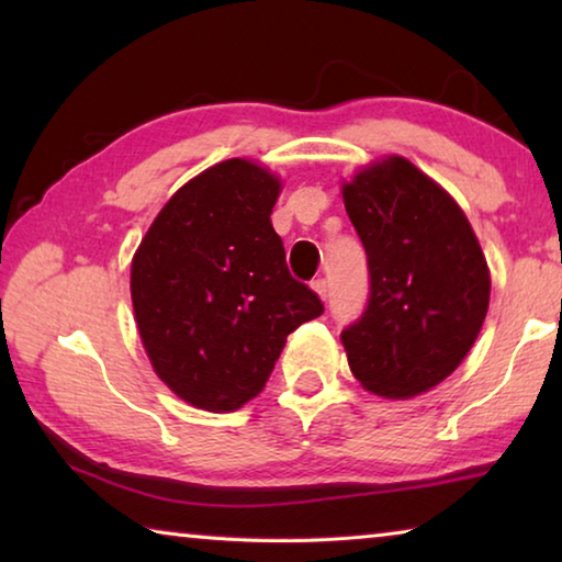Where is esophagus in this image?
Listing matches in <instances>:
<instances>
[{"instance_id": "1", "label": "esophagus", "mask_w": 562, "mask_h": 562, "mask_svg": "<svg viewBox=\"0 0 562 562\" xmlns=\"http://www.w3.org/2000/svg\"><path fill=\"white\" fill-rule=\"evenodd\" d=\"M312 290H315L322 300H327L329 297V284H327V280H315L312 282Z\"/></svg>"}]
</instances>
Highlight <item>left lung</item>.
<instances>
[{
	"label": "left lung",
	"instance_id": "1",
	"mask_svg": "<svg viewBox=\"0 0 562 562\" xmlns=\"http://www.w3.org/2000/svg\"><path fill=\"white\" fill-rule=\"evenodd\" d=\"M369 265V300L341 331L361 386L408 398L443 382L483 327L491 274L453 198L402 156L341 188Z\"/></svg>",
	"mask_w": 562,
	"mask_h": 562
}]
</instances>
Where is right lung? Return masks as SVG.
Here are the masks:
<instances>
[{
  "instance_id": "add662e5",
  "label": "right lung",
  "mask_w": 562,
  "mask_h": 562,
  "mask_svg": "<svg viewBox=\"0 0 562 562\" xmlns=\"http://www.w3.org/2000/svg\"><path fill=\"white\" fill-rule=\"evenodd\" d=\"M280 180L245 158L178 190L140 240L131 300L156 374L207 412L262 392L290 331L325 312L272 227Z\"/></svg>"
}]
</instances>
